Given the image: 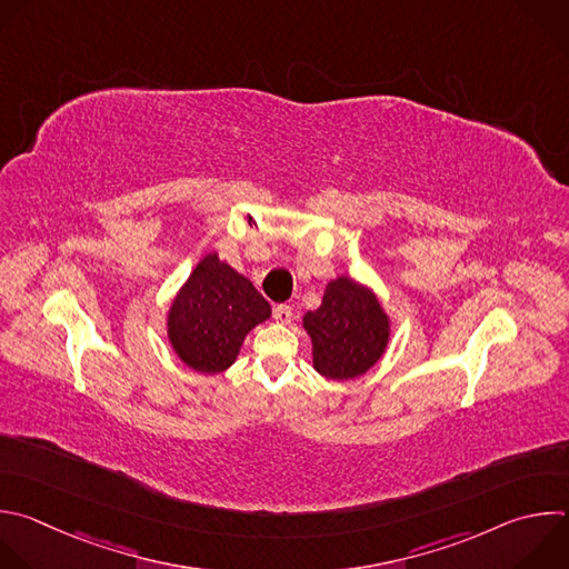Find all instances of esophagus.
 <instances>
[{
    "mask_svg": "<svg viewBox=\"0 0 569 569\" xmlns=\"http://www.w3.org/2000/svg\"><path fill=\"white\" fill-rule=\"evenodd\" d=\"M292 317H295L292 306H288V303H279V306H274V319H277L279 323H290V321H292Z\"/></svg>",
    "mask_w": 569,
    "mask_h": 569,
    "instance_id": "esophagus-1",
    "label": "esophagus"
}]
</instances>
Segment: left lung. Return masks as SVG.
Wrapping results in <instances>:
<instances>
[{"mask_svg":"<svg viewBox=\"0 0 569 569\" xmlns=\"http://www.w3.org/2000/svg\"><path fill=\"white\" fill-rule=\"evenodd\" d=\"M317 372L330 380H352L382 357L389 319L372 292L348 277L330 281L323 303L306 312Z\"/></svg>","mask_w":569,"mask_h":569,"instance_id":"left-lung-1","label":"left lung"}]
</instances>
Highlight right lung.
Instances as JSON below:
<instances>
[{"label": "right lung", "mask_w": 569, "mask_h": 569, "mask_svg": "<svg viewBox=\"0 0 569 569\" xmlns=\"http://www.w3.org/2000/svg\"><path fill=\"white\" fill-rule=\"evenodd\" d=\"M268 317L270 303L259 290L217 254H208L171 303L167 332L189 368L221 372L237 359L246 335Z\"/></svg>", "instance_id": "obj_1"}]
</instances>
